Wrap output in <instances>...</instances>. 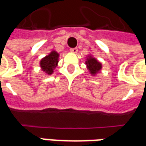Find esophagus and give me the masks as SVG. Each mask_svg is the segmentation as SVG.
Returning a JSON list of instances; mask_svg holds the SVG:
<instances>
[{"label": "esophagus", "mask_w": 146, "mask_h": 146, "mask_svg": "<svg viewBox=\"0 0 146 146\" xmlns=\"http://www.w3.org/2000/svg\"><path fill=\"white\" fill-rule=\"evenodd\" d=\"M78 51V49L76 48H70V51L72 52V53H76Z\"/></svg>", "instance_id": "1"}]
</instances>
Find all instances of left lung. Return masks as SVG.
<instances>
[{
	"mask_svg": "<svg viewBox=\"0 0 146 146\" xmlns=\"http://www.w3.org/2000/svg\"><path fill=\"white\" fill-rule=\"evenodd\" d=\"M86 65L89 72L92 73V75L96 74L102 69V64L98 62L97 59H95V58H92V56H90L88 58V60L86 62Z\"/></svg>",
	"mask_w": 146,
	"mask_h": 146,
	"instance_id": "obj_1",
	"label": "left lung"
}]
</instances>
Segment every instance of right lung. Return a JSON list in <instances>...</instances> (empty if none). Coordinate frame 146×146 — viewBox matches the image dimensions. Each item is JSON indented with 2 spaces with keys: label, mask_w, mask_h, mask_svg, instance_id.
Wrapping results in <instances>:
<instances>
[{
  "label": "right lung",
  "mask_w": 146,
  "mask_h": 146,
  "mask_svg": "<svg viewBox=\"0 0 146 146\" xmlns=\"http://www.w3.org/2000/svg\"><path fill=\"white\" fill-rule=\"evenodd\" d=\"M58 55L56 51H51L50 54L47 55L46 57L42 58L40 61V66L43 71L48 73V75H51L53 73V70L55 67L57 66L58 62Z\"/></svg>",
  "instance_id": "right-lung-1"
}]
</instances>
